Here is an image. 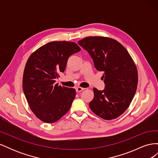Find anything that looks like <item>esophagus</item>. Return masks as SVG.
Masks as SVG:
<instances>
[{"label": "esophagus", "mask_w": 158, "mask_h": 158, "mask_svg": "<svg viewBox=\"0 0 158 158\" xmlns=\"http://www.w3.org/2000/svg\"><path fill=\"white\" fill-rule=\"evenodd\" d=\"M85 88H81V87H77L76 88V91L77 92H82V91H83L84 89Z\"/></svg>", "instance_id": "1"}]
</instances>
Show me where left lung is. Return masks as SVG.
Masks as SVG:
<instances>
[{"instance_id": "1", "label": "left lung", "mask_w": 158, "mask_h": 158, "mask_svg": "<svg viewBox=\"0 0 158 158\" xmlns=\"http://www.w3.org/2000/svg\"><path fill=\"white\" fill-rule=\"evenodd\" d=\"M78 44L88 52L95 68L103 72L105 89L94 88L91 110L105 120L117 118L130 106L137 89L138 71L132 57L112 38L87 37Z\"/></svg>"}]
</instances>
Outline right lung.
I'll list each match as a JSON object with an SVG mask.
<instances>
[{
  "instance_id": "add662e5",
  "label": "right lung",
  "mask_w": 158,
  "mask_h": 158,
  "mask_svg": "<svg viewBox=\"0 0 158 158\" xmlns=\"http://www.w3.org/2000/svg\"><path fill=\"white\" fill-rule=\"evenodd\" d=\"M80 50L74 42L51 41L27 59L23 75V93L30 109L41 121L55 123L70 109L75 89L55 82L64 71L69 56Z\"/></svg>"
}]
</instances>
